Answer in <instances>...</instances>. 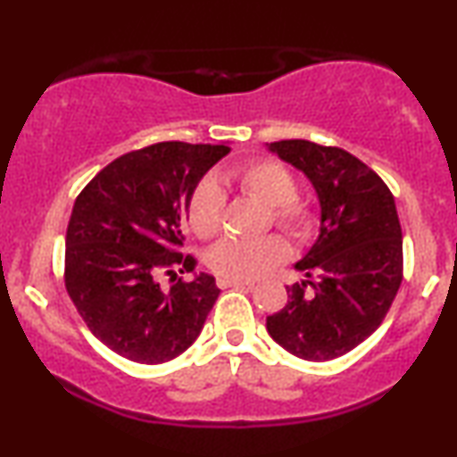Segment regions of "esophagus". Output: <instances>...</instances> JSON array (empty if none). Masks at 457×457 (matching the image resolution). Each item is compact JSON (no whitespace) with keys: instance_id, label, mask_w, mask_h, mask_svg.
<instances>
[{"instance_id":"1","label":"esophagus","mask_w":457,"mask_h":457,"mask_svg":"<svg viewBox=\"0 0 457 457\" xmlns=\"http://www.w3.org/2000/svg\"><path fill=\"white\" fill-rule=\"evenodd\" d=\"M219 287H255L253 281H243V279H217Z\"/></svg>"}]
</instances>
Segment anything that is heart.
<instances>
[{"label": "heart", "mask_w": 457, "mask_h": 457, "mask_svg": "<svg viewBox=\"0 0 457 457\" xmlns=\"http://www.w3.org/2000/svg\"><path fill=\"white\" fill-rule=\"evenodd\" d=\"M229 180L245 195L269 206V223H275L295 240H307L316 234L318 214L307 199L298 195L296 178L281 162L272 159L249 161L229 171ZM225 193L212 180L195 187L188 199V225L199 238L208 240L221 232ZM287 258V243L279 234L255 240H221L208 255V266L223 279H255Z\"/></svg>", "instance_id": "obj_1"}]
</instances>
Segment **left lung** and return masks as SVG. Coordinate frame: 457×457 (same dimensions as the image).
Listing matches in <instances>:
<instances>
[{
    "label": "left lung",
    "mask_w": 457,
    "mask_h": 457,
    "mask_svg": "<svg viewBox=\"0 0 457 457\" xmlns=\"http://www.w3.org/2000/svg\"><path fill=\"white\" fill-rule=\"evenodd\" d=\"M316 187L322 225L296 264L309 281L266 318L281 348L305 361L337 359L365 342L389 313L403 279L402 225L385 180L354 154L307 139L270 144Z\"/></svg>",
    "instance_id": "1"
}]
</instances>
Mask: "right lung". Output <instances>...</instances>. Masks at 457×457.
<instances>
[{"label":"right lung","instance_id":"add662e5","mask_svg":"<svg viewBox=\"0 0 457 457\" xmlns=\"http://www.w3.org/2000/svg\"><path fill=\"white\" fill-rule=\"evenodd\" d=\"M228 145L161 141L127 152L83 187L66 229L64 283L94 337L124 359L156 365L197 339L219 298L214 277L185 281L182 225L202 176ZM170 276L171 288H162Z\"/></svg>","mask_w":457,"mask_h":457}]
</instances>
